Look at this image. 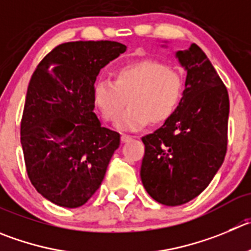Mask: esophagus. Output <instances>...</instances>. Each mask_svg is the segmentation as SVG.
<instances>
[{
    "label": "esophagus",
    "mask_w": 251,
    "mask_h": 251,
    "mask_svg": "<svg viewBox=\"0 0 251 251\" xmlns=\"http://www.w3.org/2000/svg\"><path fill=\"white\" fill-rule=\"evenodd\" d=\"M131 140H132V137H131L130 135H125V133H123V135H121V141L123 142H128V141H131Z\"/></svg>",
    "instance_id": "34e87169"
}]
</instances>
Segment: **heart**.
I'll list each match as a JSON object with an SVG mask.
<instances>
[{
	"label": "heart",
	"instance_id": "b5f03b06",
	"mask_svg": "<svg viewBox=\"0 0 251 251\" xmlns=\"http://www.w3.org/2000/svg\"><path fill=\"white\" fill-rule=\"evenodd\" d=\"M182 94L183 78L177 70L158 60L141 59L119 68L114 81H95L93 101L105 120L115 123L119 118V128L136 131L149 123L161 125L170 120ZM127 100L130 106L122 115Z\"/></svg>",
	"mask_w": 251,
	"mask_h": 251
}]
</instances>
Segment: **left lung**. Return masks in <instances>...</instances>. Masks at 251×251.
Listing matches in <instances>:
<instances>
[{
  "label": "left lung",
  "instance_id": "obj_1",
  "mask_svg": "<svg viewBox=\"0 0 251 251\" xmlns=\"http://www.w3.org/2000/svg\"><path fill=\"white\" fill-rule=\"evenodd\" d=\"M186 69L183 97L170 120L142 137L141 181L165 205L200 196L221 168L228 145L229 95L204 51L192 44L176 53Z\"/></svg>",
  "mask_w": 251,
  "mask_h": 251
}]
</instances>
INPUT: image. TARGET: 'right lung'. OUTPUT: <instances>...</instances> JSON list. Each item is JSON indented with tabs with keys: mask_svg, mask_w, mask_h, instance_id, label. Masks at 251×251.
<instances>
[{
	"mask_svg": "<svg viewBox=\"0 0 251 251\" xmlns=\"http://www.w3.org/2000/svg\"><path fill=\"white\" fill-rule=\"evenodd\" d=\"M126 50L112 41L59 44L30 78L21 121L27 175L54 204L78 208L101 184L120 133L102 127L94 112L100 69Z\"/></svg>",
	"mask_w": 251,
	"mask_h": 251,
	"instance_id": "1",
	"label": "right lung"
}]
</instances>
